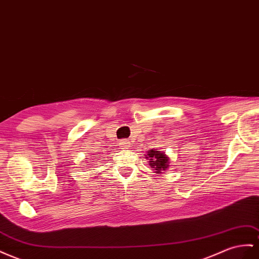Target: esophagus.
Listing matches in <instances>:
<instances>
[{
  "label": "esophagus",
  "mask_w": 259,
  "mask_h": 259,
  "mask_svg": "<svg viewBox=\"0 0 259 259\" xmlns=\"http://www.w3.org/2000/svg\"><path fill=\"white\" fill-rule=\"evenodd\" d=\"M121 146L123 147V149H127L130 147V143H128V141H126V139H124V141H122V143H121Z\"/></svg>",
  "instance_id": "obj_1"
}]
</instances>
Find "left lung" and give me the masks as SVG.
<instances>
[{
    "label": "left lung",
    "instance_id": "8db88e82",
    "mask_svg": "<svg viewBox=\"0 0 259 259\" xmlns=\"http://www.w3.org/2000/svg\"><path fill=\"white\" fill-rule=\"evenodd\" d=\"M146 159L149 160L150 166L157 174L162 173V171H165L167 167H169L170 159L169 157L165 156V153L163 151H159L158 149L148 150Z\"/></svg>",
    "mask_w": 259,
    "mask_h": 259
}]
</instances>
